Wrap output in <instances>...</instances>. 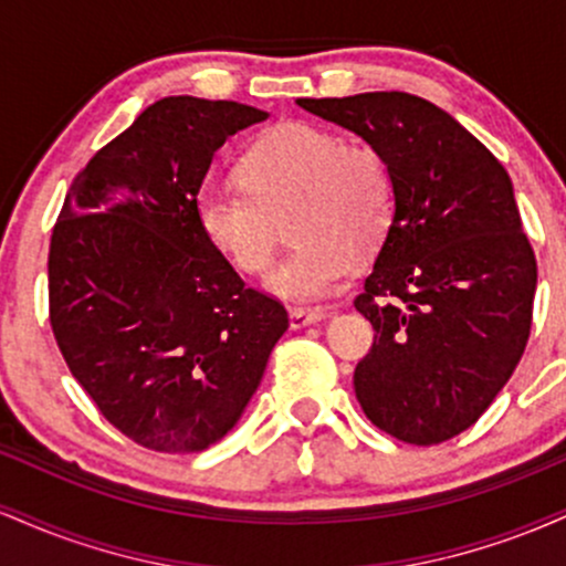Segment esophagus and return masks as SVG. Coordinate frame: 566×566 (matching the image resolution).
I'll list each match as a JSON object with an SVG mask.
<instances>
[{"mask_svg": "<svg viewBox=\"0 0 566 566\" xmlns=\"http://www.w3.org/2000/svg\"><path fill=\"white\" fill-rule=\"evenodd\" d=\"M324 311H303V308H292L290 311V327L292 329H303L308 327V324H316L324 319Z\"/></svg>", "mask_w": 566, "mask_h": 566, "instance_id": "esophagus-1", "label": "esophagus"}]
</instances>
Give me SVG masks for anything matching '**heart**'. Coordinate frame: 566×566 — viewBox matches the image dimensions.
<instances>
[{
  "label": "heart",
  "instance_id": "heart-1",
  "mask_svg": "<svg viewBox=\"0 0 566 566\" xmlns=\"http://www.w3.org/2000/svg\"><path fill=\"white\" fill-rule=\"evenodd\" d=\"M239 180L199 188L193 218L201 237L237 271L263 274L274 261L279 220L290 216L297 244L265 279L269 292L290 303L327 297L354 258L386 242L396 216V184L382 154L303 122L252 143Z\"/></svg>",
  "mask_w": 566,
  "mask_h": 566
}]
</instances>
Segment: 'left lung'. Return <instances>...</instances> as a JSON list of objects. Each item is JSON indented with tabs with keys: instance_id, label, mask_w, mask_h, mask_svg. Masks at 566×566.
Wrapping results in <instances>:
<instances>
[{
	"instance_id": "left-lung-1",
	"label": "left lung",
	"mask_w": 566,
	"mask_h": 566,
	"mask_svg": "<svg viewBox=\"0 0 566 566\" xmlns=\"http://www.w3.org/2000/svg\"><path fill=\"white\" fill-rule=\"evenodd\" d=\"M382 154L396 216L354 305L375 329L354 391L375 426L439 444L482 418L522 359L537 263L490 148L407 93L297 97Z\"/></svg>"
}]
</instances>
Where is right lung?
I'll return each mask as SVG.
<instances>
[{"mask_svg": "<svg viewBox=\"0 0 566 566\" xmlns=\"http://www.w3.org/2000/svg\"><path fill=\"white\" fill-rule=\"evenodd\" d=\"M263 119L237 101L161 97L76 175L53 229L57 348L103 418L148 450L223 439L290 327L193 218L218 148Z\"/></svg>", "mask_w": 566, "mask_h": 566, "instance_id": "obj_1", "label": "right lung"}]
</instances>
